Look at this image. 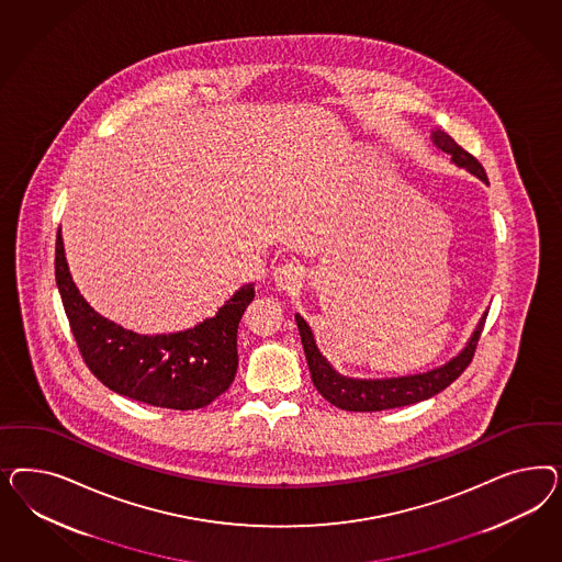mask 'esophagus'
Returning <instances> with one entry per match:
<instances>
[{"instance_id":"esophagus-1","label":"esophagus","mask_w":562,"mask_h":562,"mask_svg":"<svg viewBox=\"0 0 562 562\" xmlns=\"http://www.w3.org/2000/svg\"><path fill=\"white\" fill-rule=\"evenodd\" d=\"M303 278H305V270L296 261H286V263L278 266L273 272V282L280 289H296V286H301Z\"/></svg>"}]
</instances>
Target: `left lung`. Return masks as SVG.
Here are the masks:
<instances>
[{
	"label": "left lung",
	"instance_id": "8db88e82",
	"mask_svg": "<svg viewBox=\"0 0 562 562\" xmlns=\"http://www.w3.org/2000/svg\"><path fill=\"white\" fill-rule=\"evenodd\" d=\"M432 137L442 153L451 154L456 165L474 172L482 181H488L486 170L477 162L476 156L465 153L453 137L442 132H435ZM294 319L299 325V334L305 348L306 364L317 392L322 393L325 400L336 408L348 409V412H381V409L402 408V406L423 402L442 392L445 387H449L470 367L472 358L476 355L477 340L482 336L486 315L480 319L476 331L463 348V352L453 360H449L445 367L428 373L409 374V376H397V379H376V381L348 379L336 373L331 364L322 357L305 319L301 315H294Z\"/></svg>",
	"mask_w": 562,
	"mask_h": 562
}]
</instances>
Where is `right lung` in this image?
<instances>
[{
  "label": "right lung",
  "mask_w": 562,
  "mask_h": 562,
  "mask_svg": "<svg viewBox=\"0 0 562 562\" xmlns=\"http://www.w3.org/2000/svg\"><path fill=\"white\" fill-rule=\"evenodd\" d=\"M55 280L86 367L111 392L156 408L198 409L210 406L235 381L238 322L256 296L254 284L235 292L214 317L193 329L137 336L86 303L71 282L59 233Z\"/></svg>",
  "instance_id": "right-lung-1"
}]
</instances>
